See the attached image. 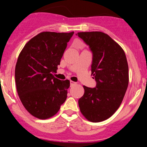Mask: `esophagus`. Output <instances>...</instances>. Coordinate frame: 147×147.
<instances>
[{"label":"esophagus","instance_id":"1","mask_svg":"<svg viewBox=\"0 0 147 147\" xmlns=\"http://www.w3.org/2000/svg\"><path fill=\"white\" fill-rule=\"evenodd\" d=\"M76 85V82H75L71 81V85Z\"/></svg>","mask_w":147,"mask_h":147}]
</instances>
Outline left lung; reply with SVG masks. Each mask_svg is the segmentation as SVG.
<instances>
[{"mask_svg":"<svg viewBox=\"0 0 147 147\" xmlns=\"http://www.w3.org/2000/svg\"><path fill=\"white\" fill-rule=\"evenodd\" d=\"M78 37L93 53L91 75L96 86H83L85 93L79 99L82 115L92 122L112 116L122 102L129 83V68L125 53L111 37L101 32H79Z\"/></svg>","mask_w":147,"mask_h":147,"instance_id":"left-lung-1","label":"left lung"}]
</instances>
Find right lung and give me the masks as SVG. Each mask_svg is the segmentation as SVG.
<instances>
[{"label": "right lung", "instance_id": "right-lung-1", "mask_svg": "<svg viewBox=\"0 0 147 147\" xmlns=\"http://www.w3.org/2000/svg\"><path fill=\"white\" fill-rule=\"evenodd\" d=\"M74 33L41 32L19 54L15 66L17 91L24 107L37 119L54 116L67 98L70 81L58 80L54 73Z\"/></svg>", "mask_w": 147, "mask_h": 147}]
</instances>
